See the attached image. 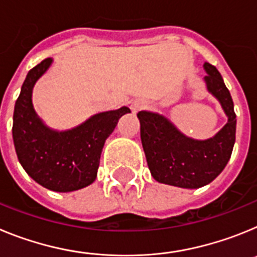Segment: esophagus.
Returning <instances> with one entry per match:
<instances>
[{
	"label": "esophagus",
	"mask_w": 257,
	"mask_h": 257,
	"mask_svg": "<svg viewBox=\"0 0 257 257\" xmlns=\"http://www.w3.org/2000/svg\"><path fill=\"white\" fill-rule=\"evenodd\" d=\"M133 110L134 112H138V110H140V109H143V106H144V104L142 103V101H135V103L133 104Z\"/></svg>",
	"instance_id": "1"
}]
</instances>
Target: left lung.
<instances>
[{
	"label": "left lung",
	"instance_id": "1",
	"mask_svg": "<svg viewBox=\"0 0 257 257\" xmlns=\"http://www.w3.org/2000/svg\"><path fill=\"white\" fill-rule=\"evenodd\" d=\"M208 92L221 104L228 122L207 140L188 138L158 113H138L140 138L152 176L158 183L187 189L205 187L224 170L235 142V113L230 92L219 70L203 64Z\"/></svg>",
	"mask_w": 257,
	"mask_h": 257
}]
</instances>
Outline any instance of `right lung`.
Here are the masks:
<instances>
[{
    "instance_id": "1",
    "label": "right lung",
    "mask_w": 257,
    "mask_h": 257,
    "mask_svg": "<svg viewBox=\"0 0 257 257\" xmlns=\"http://www.w3.org/2000/svg\"><path fill=\"white\" fill-rule=\"evenodd\" d=\"M51 63V58L45 59L27 74L14 109V145L20 165L36 183L54 192H73L94 183L104 143L130 109L97 113L72 130H51L32 104L33 86Z\"/></svg>"
}]
</instances>
